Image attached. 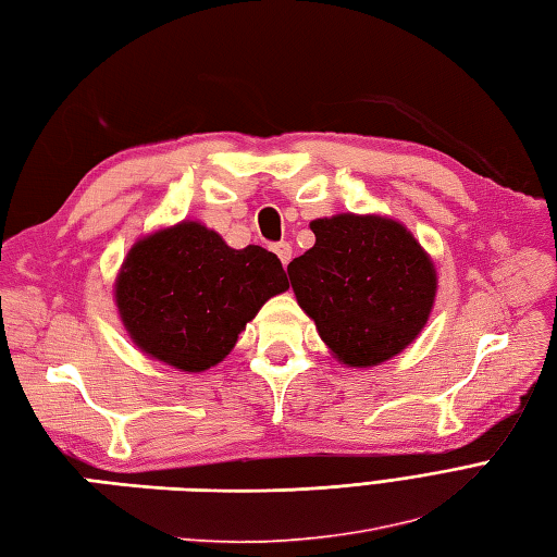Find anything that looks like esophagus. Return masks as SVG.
Returning a JSON list of instances; mask_svg holds the SVG:
<instances>
[{"mask_svg": "<svg viewBox=\"0 0 557 557\" xmlns=\"http://www.w3.org/2000/svg\"><path fill=\"white\" fill-rule=\"evenodd\" d=\"M274 252H276V257L281 259V264L288 267V262L293 259V247H290V243H286V240L276 243V245H274Z\"/></svg>", "mask_w": 557, "mask_h": 557, "instance_id": "esophagus-1", "label": "esophagus"}]
</instances>
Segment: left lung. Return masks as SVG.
<instances>
[{
  "mask_svg": "<svg viewBox=\"0 0 557 557\" xmlns=\"http://www.w3.org/2000/svg\"><path fill=\"white\" fill-rule=\"evenodd\" d=\"M314 245L288 264L298 305L338 362L374 367L429 321L436 269L400 221L336 214L310 224Z\"/></svg>",
  "mask_w": 557,
  "mask_h": 557,
  "instance_id": "8db88e82",
  "label": "left lung"
}]
</instances>
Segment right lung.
<instances>
[{
	"mask_svg": "<svg viewBox=\"0 0 557 557\" xmlns=\"http://www.w3.org/2000/svg\"><path fill=\"white\" fill-rule=\"evenodd\" d=\"M288 290L281 259L233 250L197 221L135 243L114 283L119 317L138 348L181 372H205L233 350L269 298Z\"/></svg>",
	"mask_w": 557,
	"mask_h": 557,
	"instance_id": "obj_1",
	"label": "right lung"
}]
</instances>
